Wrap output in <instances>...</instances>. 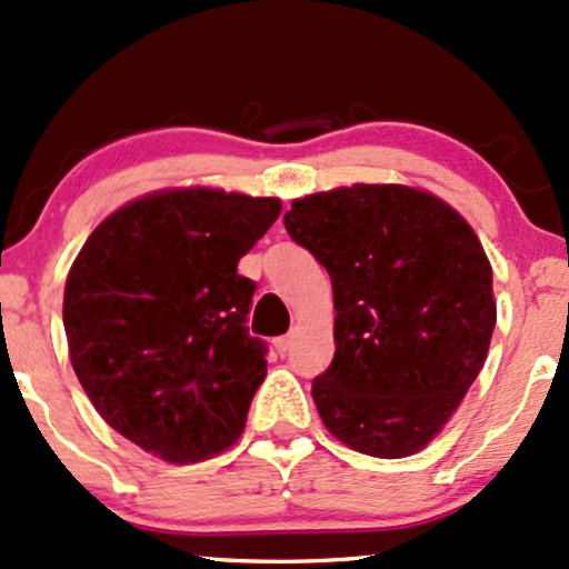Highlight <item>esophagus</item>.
Masks as SVG:
<instances>
[{
  "instance_id": "1",
  "label": "esophagus",
  "mask_w": 569,
  "mask_h": 569,
  "mask_svg": "<svg viewBox=\"0 0 569 569\" xmlns=\"http://www.w3.org/2000/svg\"><path fill=\"white\" fill-rule=\"evenodd\" d=\"M291 342H293V337H291V335H286V337H278V339H276V348H278L280 356H283V352H289V350H291Z\"/></svg>"
}]
</instances>
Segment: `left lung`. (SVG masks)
I'll return each instance as SVG.
<instances>
[{"label": "left lung", "instance_id": "8db88e82", "mask_svg": "<svg viewBox=\"0 0 569 569\" xmlns=\"http://www.w3.org/2000/svg\"><path fill=\"white\" fill-rule=\"evenodd\" d=\"M283 224L335 289V361L312 380L323 426L356 452L415 455L485 367L498 312L479 238L447 202L401 184L293 200Z\"/></svg>", "mask_w": 569, "mask_h": 569}]
</instances>
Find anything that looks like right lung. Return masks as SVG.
<instances>
[{"instance_id": "add662e5", "label": "right lung", "mask_w": 569, "mask_h": 569, "mask_svg": "<svg viewBox=\"0 0 569 569\" xmlns=\"http://www.w3.org/2000/svg\"><path fill=\"white\" fill-rule=\"evenodd\" d=\"M280 213L278 198L168 189L96 227L71 264L63 329L98 415L168 462L243 433L267 345L248 335L257 283L238 276Z\"/></svg>"}]
</instances>
